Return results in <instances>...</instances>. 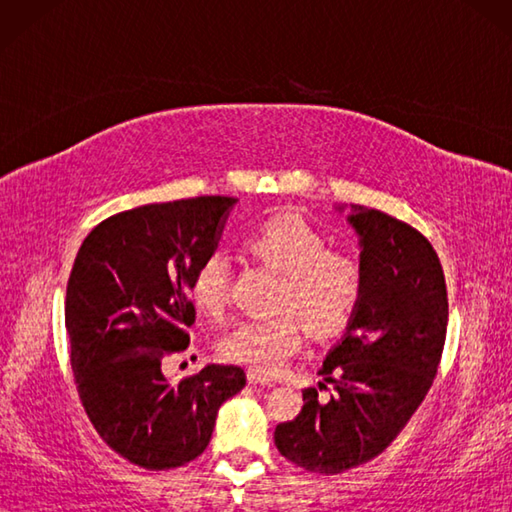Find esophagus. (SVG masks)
<instances>
[{
    "label": "esophagus",
    "mask_w": 512,
    "mask_h": 512,
    "mask_svg": "<svg viewBox=\"0 0 512 512\" xmlns=\"http://www.w3.org/2000/svg\"><path fill=\"white\" fill-rule=\"evenodd\" d=\"M248 383L250 385H264V387H273L275 383L270 378H266V376H262V374H257V372H248Z\"/></svg>",
    "instance_id": "obj_1"
}]
</instances>
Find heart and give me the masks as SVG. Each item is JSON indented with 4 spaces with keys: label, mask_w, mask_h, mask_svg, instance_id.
Instances as JSON below:
<instances>
[{
    "label": "heart",
    "mask_w": 512,
    "mask_h": 512,
    "mask_svg": "<svg viewBox=\"0 0 512 512\" xmlns=\"http://www.w3.org/2000/svg\"><path fill=\"white\" fill-rule=\"evenodd\" d=\"M248 248L286 275L279 310L292 312L235 323L220 339V354L250 372L273 376L303 345V330L294 312L314 334L341 332L361 303L365 270L354 255L330 250L328 237L297 213H281L259 224L248 237ZM228 286L231 257L226 250L213 248L193 270L189 286L193 306L217 317L226 308Z\"/></svg>",
    "instance_id": "heart-1"
}]
</instances>
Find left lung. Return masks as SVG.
Returning <instances> with one entry per match:
<instances>
[{
    "mask_svg": "<svg viewBox=\"0 0 512 512\" xmlns=\"http://www.w3.org/2000/svg\"><path fill=\"white\" fill-rule=\"evenodd\" d=\"M347 222L361 244L365 290L319 369L334 396L321 405L319 391L306 389L299 416L275 429L279 453L319 475L356 469L396 440L438 374L449 321L447 284L427 237L367 206H352Z\"/></svg>",
    "mask_w": 512,
    "mask_h": 512,
    "instance_id": "8db88e82",
    "label": "left lung"
}]
</instances>
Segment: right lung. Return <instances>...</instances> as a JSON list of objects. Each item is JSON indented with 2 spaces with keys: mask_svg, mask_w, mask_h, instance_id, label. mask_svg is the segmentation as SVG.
<instances>
[{
  "mask_svg": "<svg viewBox=\"0 0 512 512\" xmlns=\"http://www.w3.org/2000/svg\"><path fill=\"white\" fill-rule=\"evenodd\" d=\"M235 202L202 195L116 213L76 253L65 292L74 383L96 433L140 469L202 455L217 409L246 385L237 365H206L178 385L162 374L165 358L187 350L193 270Z\"/></svg>",
  "mask_w": 512,
  "mask_h": 512,
  "instance_id": "1",
  "label": "right lung"
}]
</instances>
